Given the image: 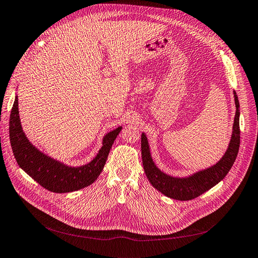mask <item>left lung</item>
Returning a JSON list of instances; mask_svg holds the SVG:
<instances>
[{
	"label": "left lung",
	"instance_id": "8db88e82",
	"mask_svg": "<svg viewBox=\"0 0 258 258\" xmlns=\"http://www.w3.org/2000/svg\"><path fill=\"white\" fill-rule=\"evenodd\" d=\"M236 114L232 123V132L227 150L213 166L197 171L187 176H173L161 171L153 160L150 144L144 132L141 136L142 162L145 174L150 183L165 196L175 200H191L212 188L227 175L235 162L240 145V104L236 91L233 90Z\"/></svg>",
	"mask_w": 258,
	"mask_h": 258
}]
</instances>
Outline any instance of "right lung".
Segmentation results:
<instances>
[{"label":"right lung","mask_w":258,"mask_h":258,"mask_svg":"<svg viewBox=\"0 0 258 258\" xmlns=\"http://www.w3.org/2000/svg\"><path fill=\"white\" fill-rule=\"evenodd\" d=\"M121 126L104 135L102 147L91 161L72 167L50 157L30 142L22 129L18 96H15L10 118V139L18 166L44 188L52 192H71L91 185L102 172L108 153L119 135Z\"/></svg>","instance_id":"add662e5"}]
</instances>
